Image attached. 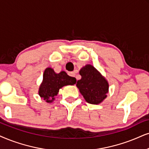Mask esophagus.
<instances>
[{
  "label": "esophagus",
  "mask_w": 149,
  "mask_h": 149,
  "mask_svg": "<svg viewBox=\"0 0 149 149\" xmlns=\"http://www.w3.org/2000/svg\"><path fill=\"white\" fill-rule=\"evenodd\" d=\"M76 73H77V70H75L73 71H71V72H69V75L71 77H76Z\"/></svg>",
  "instance_id": "1"
}]
</instances>
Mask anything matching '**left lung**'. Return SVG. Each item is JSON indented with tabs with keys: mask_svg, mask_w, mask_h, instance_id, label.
<instances>
[{
	"mask_svg": "<svg viewBox=\"0 0 149 149\" xmlns=\"http://www.w3.org/2000/svg\"><path fill=\"white\" fill-rule=\"evenodd\" d=\"M82 76L76 86L88 103L98 104L107 97L109 83L93 66L86 65L80 70Z\"/></svg>",
	"mask_w": 149,
	"mask_h": 149,
	"instance_id": "obj_1",
	"label": "left lung"
}]
</instances>
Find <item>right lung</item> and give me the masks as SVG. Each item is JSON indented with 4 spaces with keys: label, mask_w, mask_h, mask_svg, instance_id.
I'll use <instances>...</instances> for the list:
<instances>
[{
    "label": "right lung",
    "mask_w": 149,
    "mask_h": 149,
    "mask_svg": "<svg viewBox=\"0 0 149 149\" xmlns=\"http://www.w3.org/2000/svg\"><path fill=\"white\" fill-rule=\"evenodd\" d=\"M76 79L67 74L65 71L56 73L54 69L48 67L43 73V80L39 87L38 94L41 98L51 103L55 100L59 89L67 85H73Z\"/></svg>",
    "instance_id": "obj_1"
}]
</instances>
